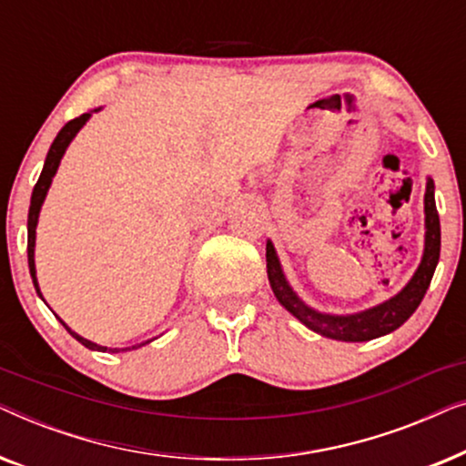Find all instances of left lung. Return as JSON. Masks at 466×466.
<instances>
[{
    "label": "left lung",
    "mask_w": 466,
    "mask_h": 466,
    "mask_svg": "<svg viewBox=\"0 0 466 466\" xmlns=\"http://www.w3.org/2000/svg\"><path fill=\"white\" fill-rule=\"evenodd\" d=\"M424 228L422 260H420L410 282L403 286V290L388 299V301L356 311V314H324V311H318L301 301L284 276L271 239H267V276H269L273 295L299 322H303L305 327L318 335L329 337V339L369 341L375 339V337L392 333L422 303L426 290L431 286L432 273L437 269L439 252H441V227H439V214L435 206V182H432L431 176L426 180L424 193Z\"/></svg>",
    "instance_id": "left-lung-1"
}]
</instances>
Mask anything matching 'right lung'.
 <instances>
[{
	"label": "right lung",
	"mask_w": 466,
	"mask_h": 466,
	"mask_svg": "<svg viewBox=\"0 0 466 466\" xmlns=\"http://www.w3.org/2000/svg\"><path fill=\"white\" fill-rule=\"evenodd\" d=\"M99 110H101V107H97V110H93V112H99ZM93 112H86V114H82V116H78V118L69 120V123L63 127L59 133H56L55 142H53V146H50V150H48V155H46V161H44L42 174H40V177H37V184L34 187V193H31V206H29V218H27V257H29L31 279H34L35 292H37V295H40V299H44V297H42V292H40V284H37V276H35V227H37V218H40L42 203H44V199H46L48 188H50V184H53V177L56 174V169H59L61 158H63V155H66L67 146L72 144V139L76 137V133H78L82 127L86 125V120L91 118ZM56 318H59V316H56ZM59 322L63 324V327H66L67 333L72 335L76 341H80L82 346L88 348V350H95V352H127V350H137V348H142V346H146V343L152 341V339H148V341L137 343V346H131V348H107V346H99V343L85 339V337L78 335V333H76V330L69 329L67 324L61 320V318H59Z\"/></svg>",
	"instance_id": "right-lung-1"
}]
</instances>
